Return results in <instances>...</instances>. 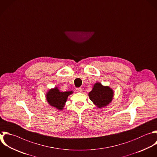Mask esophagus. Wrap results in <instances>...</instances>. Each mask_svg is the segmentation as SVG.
I'll use <instances>...</instances> for the list:
<instances>
[{
  "label": "esophagus",
  "mask_w": 157,
  "mask_h": 157,
  "mask_svg": "<svg viewBox=\"0 0 157 157\" xmlns=\"http://www.w3.org/2000/svg\"><path fill=\"white\" fill-rule=\"evenodd\" d=\"M76 90H77V91L78 92V93L82 92V88H77L76 89Z\"/></svg>",
  "instance_id": "1"
}]
</instances>
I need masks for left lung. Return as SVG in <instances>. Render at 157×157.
Masks as SVG:
<instances>
[{
  "label": "left lung",
  "instance_id": "obj_1",
  "mask_svg": "<svg viewBox=\"0 0 157 157\" xmlns=\"http://www.w3.org/2000/svg\"><path fill=\"white\" fill-rule=\"evenodd\" d=\"M113 95L114 92L111 88L104 86L99 82H96L88 93L90 100L100 109L108 105L112 102Z\"/></svg>",
  "mask_w": 157,
  "mask_h": 157
}]
</instances>
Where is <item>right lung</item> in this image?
Wrapping results in <instances>:
<instances>
[{
  "instance_id": "right-lung-1",
  "label": "right lung",
  "mask_w": 157,
  "mask_h": 157,
  "mask_svg": "<svg viewBox=\"0 0 157 157\" xmlns=\"http://www.w3.org/2000/svg\"><path fill=\"white\" fill-rule=\"evenodd\" d=\"M73 93L72 91L61 92L58 87L50 89L46 94V99L51 106L58 110H62L69 95Z\"/></svg>"
}]
</instances>
